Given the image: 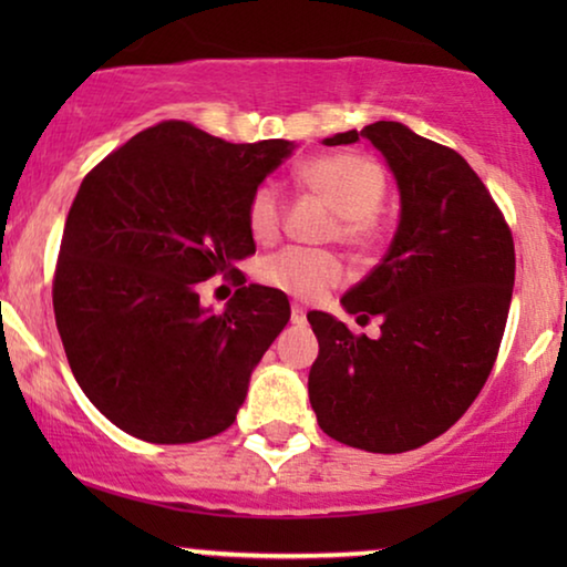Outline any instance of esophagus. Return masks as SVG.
<instances>
[{"label": "esophagus", "mask_w": 567, "mask_h": 567, "mask_svg": "<svg viewBox=\"0 0 567 567\" xmlns=\"http://www.w3.org/2000/svg\"><path fill=\"white\" fill-rule=\"evenodd\" d=\"M291 322H293V324H305V322H307V312H305V307L291 305Z\"/></svg>", "instance_id": "obj_1"}]
</instances>
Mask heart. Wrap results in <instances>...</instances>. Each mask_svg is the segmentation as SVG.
<instances>
[{
	"label": "heart",
	"mask_w": 567,
	"mask_h": 567,
	"mask_svg": "<svg viewBox=\"0 0 567 567\" xmlns=\"http://www.w3.org/2000/svg\"><path fill=\"white\" fill-rule=\"evenodd\" d=\"M297 181L338 214V224L330 231L332 237L353 247L355 252L374 250L382 237L379 208L386 196V177L377 162L361 154H322L297 169ZM245 219L252 239L262 245L274 243L284 224L281 185L274 181L255 185L247 198ZM258 276L270 289L312 301L346 281V266L330 250L286 247L260 262Z\"/></svg>",
	"instance_id": "obj_1"
}]
</instances>
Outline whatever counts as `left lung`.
I'll list each match as a JSON object with an SVG mask.
<instances>
[{
  "mask_svg": "<svg viewBox=\"0 0 567 567\" xmlns=\"http://www.w3.org/2000/svg\"><path fill=\"white\" fill-rule=\"evenodd\" d=\"M369 138L400 188V224L382 262L343 297L382 336H353L324 312L309 402L330 439L400 454L452 429L498 359L514 293V237L467 159L398 121H377L322 144Z\"/></svg>",
  "mask_w": 567,
  "mask_h": 567,
  "instance_id": "8db88e82",
  "label": "left lung"
}]
</instances>
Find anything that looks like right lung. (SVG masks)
Masks as SVG:
<instances>
[{
	"mask_svg": "<svg viewBox=\"0 0 567 567\" xmlns=\"http://www.w3.org/2000/svg\"><path fill=\"white\" fill-rule=\"evenodd\" d=\"M291 142L229 144L188 121H162L84 177L53 274V315L69 367L107 421L152 444L227 431L252 369L289 322V299L245 286L255 252L245 208ZM240 289L216 316L197 284Z\"/></svg>",
	"mask_w": 567,
	"mask_h": 567,
	"instance_id": "obj_1",
	"label": "right lung"
}]
</instances>
